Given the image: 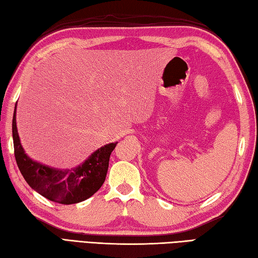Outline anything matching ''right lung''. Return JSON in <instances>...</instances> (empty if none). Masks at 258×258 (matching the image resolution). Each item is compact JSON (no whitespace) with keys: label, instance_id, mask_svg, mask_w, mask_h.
Wrapping results in <instances>:
<instances>
[{"label":"right lung","instance_id":"1","mask_svg":"<svg viewBox=\"0 0 258 258\" xmlns=\"http://www.w3.org/2000/svg\"><path fill=\"white\" fill-rule=\"evenodd\" d=\"M12 135L16 164L26 183L45 199L64 205L83 202L101 188L106 177L109 156L117 144L115 142L100 147L73 168H55L38 163L26 154L21 144L16 127V104Z\"/></svg>","mask_w":258,"mask_h":258}]
</instances>
